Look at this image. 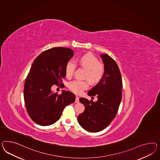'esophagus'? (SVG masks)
Masks as SVG:
<instances>
[{"label": "esophagus", "mask_w": 160, "mask_h": 160, "mask_svg": "<svg viewBox=\"0 0 160 160\" xmlns=\"http://www.w3.org/2000/svg\"><path fill=\"white\" fill-rule=\"evenodd\" d=\"M79 102V97L78 96L76 97V100H75V102L78 103Z\"/></svg>", "instance_id": "1"}]
</instances>
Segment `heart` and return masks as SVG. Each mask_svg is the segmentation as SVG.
Returning <instances> with one entry per match:
<instances>
[{"mask_svg": "<svg viewBox=\"0 0 160 160\" xmlns=\"http://www.w3.org/2000/svg\"><path fill=\"white\" fill-rule=\"evenodd\" d=\"M77 63L82 68L86 69L84 78H87L92 84L99 82L104 77L105 68L102 63L99 62L97 58L90 53L85 54L80 57ZM76 63L72 61H69L65 66V74L66 77L71 78L76 68ZM89 86L86 80H74L68 84V87L72 91L76 94H80Z\"/></svg>", "mask_w": 160, "mask_h": 160, "instance_id": "b5f03b06", "label": "heart"}]
</instances>
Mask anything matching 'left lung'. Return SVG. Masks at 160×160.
Wrapping results in <instances>:
<instances>
[{
	"instance_id": "8db88e82",
	"label": "left lung",
	"mask_w": 160,
	"mask_h": 160,
	"mask_svg": "<svg viewBox=\"0 0 160 160\" xmlns=\"http://www.w3.org/2000/svg\"><path fill=\"white\" fill-rule=\"evenodd\" d=\"M105 68L104 77L88 91L90 96H97L93 102L85 98L80 102L85 107L78 121L84 129L90 132H98L108 126L116 116L122 99V80L119 67L111 56L101 55Z\"/></svg>"
}]
</instances>
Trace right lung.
Segmentation results:
<instances>
[{"label": "right lung", "instance_id": "add662e5", "mask_svg": "<svg viewBox=\"0 0 160 160\" xmlns=\"http://www.w3.org/2000/svg\"><path fill=\"white\" fill-rule=\"evenodd\" d=\"M73 55L72 49L52 48L33 62L25 81L24 98L27 111L37 124L48 126L55 123L65 107L74 102L72 92L63 90L58 94L51 90L54 84H63L65 66Z\"/></svg>", "mask_w": 160, "mask_h": 160}]
</instances>
